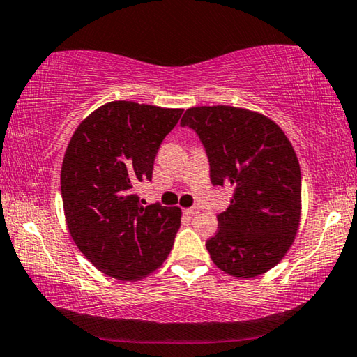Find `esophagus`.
I'll return each mask as SVG.
<instances>
[{
	"label": "esophagus",
	"instance_id": "obj_1",
	"mask_svg": "<svg viewBox=\"0 0 357 357\" xmlns=\"http://www.w3.org/2000/svg\"><path fill=\"white\" fill-rule=\"evenodd\" d=\"M185 213L188 215V217H195V215L199 213V208H197V207H190V208H185Z\"/></svg>",
	"mask_w": 357,
	"mask_h": 357
}]
</instances>
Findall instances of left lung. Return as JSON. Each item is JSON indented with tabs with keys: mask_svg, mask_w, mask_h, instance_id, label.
I'll use <instances>...</instances> for the list:
<instances>
[{
	"mask_svg": "<svg viewBox=\"0 0 357 357\" xmlns=\"http://www.w3.org/2000/svg\"><path fill=\"white\" fill-rule=\"evenodd\" d=\"M182 126L199 136L215 186H231V206L218 215L220 229L206 247L215 266L251 278L282 261L301 221V167L277 123L231 106L185 112Z\"/></svg>",
	"mask_w": 357,
	"mask_h": 357,
	"instance_id": "left-lung-1",
	"label": "left lung"
}]
</instances>
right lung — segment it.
Segmentation results:
<instances>
[{
    "mask_svg": "<svg viewBox=\"0 0 357 357\" xmlns=\"http://www.w3.org/2000/svg\"><path fill=\"white\" fill-rule=\"evenodd\" d=\"M182 109L114 101L77 126L64 153L61 197L68 229L98 271L132 282L171 253L182 210L144 206L134 186L151 180L158 149Z\"/></svg>",
    "mask_w": 357,
    "mask_h": 357,
    "instance_id": "right-lung-1",
    "label": "right lung"
}]
</instances>
